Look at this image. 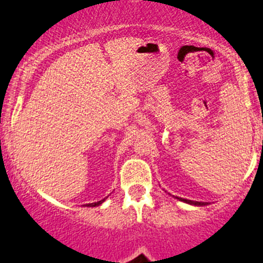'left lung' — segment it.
<instances>
[{
    "label": "left lung",
    "instance_id": "obj_1",
    "mask_svg": "<svg viewBox=\"0 0 263 263\" xmlns=\"http://www.w3.org/2000/svg\"><path fill=\"white\" fill-rule=\"evenodd\" d=\"M174 197V195H173ZM178 200L180 201H184V203L186 204H190V205H195V206H204V205H206V203H203V201H193V200H188V199H184V198H178V197H174Z\"/></svg>",
    "mask_w": 263,
    "mask_h": 263
}]
</instances>
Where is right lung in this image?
<instances>
[{"label": "right lung", "instance_id": "add662e5", "mask_svg": "<svg viewBox=\"0 0 263 263\" xmlns=\"http://www.w3.org/2000/svg\"><path fill=\"white\" fill-rule=\"evenodd\" d=\"M107 199V197L105 198V199H102V200H100V201H96V203H91V204H85V206H99V205H101L102 203H104L105 200H106Z\"/></svg>", "mask_w": 263, "mask_h": 263}]
</instances>
